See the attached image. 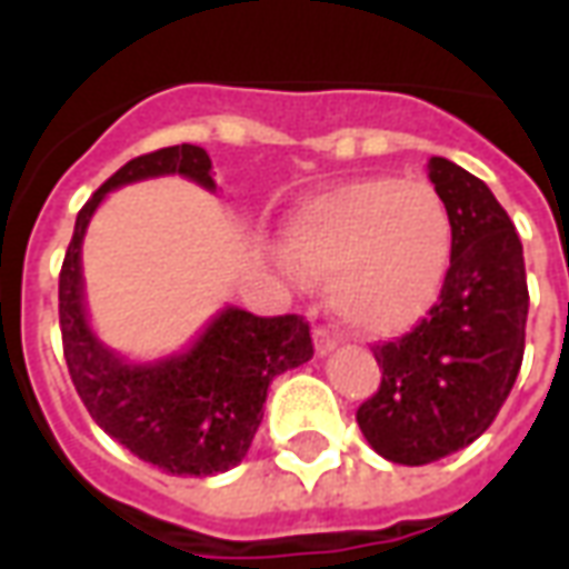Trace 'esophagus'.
<instances>
[{"mask_svg": "<svg viewBox=\"0 0 569 569\" xmlns=\"http://www.w3.org/2000/svg\"><path fill=\"white\" fill-rule=\"evenodd\" d=\"M333 348H336L333 333H330L327 327H315V351H318V355H330Z\"/></svg>", "mask_w": 569, "mask_h": 569, "instance_id": "1", "label": "esophagus"}]
</instances>
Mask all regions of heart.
Listing matches in <instances>:
<instances>
[{
    "label": "heart",
    "mask_w": 569,
    "mask_h": 569,
    "mask_svg": "<svg viewBox=\"0 0 569 569\" xmlns=\"http://www.w3.org/2000/svg\"><path fill=\"white\" fill-rule=\"evenodd\" d=\"M297 276L327 281L330 312L363 336H397L437 302L451 218L427 181L360 178L309 199L284 233Z\"/></svg>",
    "instance_id": "1"
}]
</instances>
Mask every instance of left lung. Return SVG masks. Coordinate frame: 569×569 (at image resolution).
<instances>
[{"instance_id":"left-lung-1","label":"left lung","mask_w":569,"mask_h":569,"mask_svg":"<svg viewBox=\"0 0 569 569\" xmlns=\"http://www.w3.org/2000/svg\"><path fill=\"white\" fill-rule=\"evenodd\" d=\"M451 218V263L439 300L412 330L372 346L379 391L358 425L381 458L421 467L467 449L491 427L525 358L528 276L521 239L485 181L430 157Z\"/></svg>"}]
</instances>
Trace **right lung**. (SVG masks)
I'll list each match as a JSON object with an SVG mask.
<instances>
[{
    "instance_id": "add662e5",
    "label": "right lung",
    "mask_w": 569,
    "mask_h": 569,
    "mask_svg": "<svg viewBox=\"0 0 569 569\" xmlns=\"http://www.w3.org/2000/svg\"><path fill=\"white\" fill-rule=\"evenodd\" d=\"M178 176L214 190L209 153L172 144L142 153L102 184L78 211L60 269V333L81 403L111 439L172 476H214L251 449L269 381L312 358L309 321L300 315L223 309L190 351L132 367L99 342L84 318L81 239L109 190L153 176Z\"/></svg>"
}]
</instances>
